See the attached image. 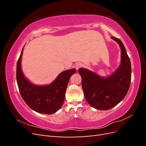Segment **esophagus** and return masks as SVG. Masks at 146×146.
Masks as SVG:
<instances>
[{"mask_svg": "<svg viewBox=\"0 0 146 146\" xmlns=\"http://www.w3.org/2000/svg\"><path fill=\"white\" fill-rule=\"evenodd\" d=\"M83 66V64L82 63H77L76 65V69L78 70V69H80L81 68H82Z\"/></svg>", "mask_w": 146, "mask_h": 146, "instance_id": "34e87169", "label": "esophagus"}]
</instances>
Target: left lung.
I'll use <instances>...</instances> for the list:
<instances>
[{"instance_id":"1","label":"left lung","mask_w":146,"mask_h":146,"mask_svg":"<svg viewBox=\"0 0 146 146\" xmlns=\"http://www.w3.org/2000/svg\"><path fill=\"white\" fill-rule=\"evenodd\" d=\"M111 38L120 46L122 60L111 76L103 78L86 69H78L86 101L91 107L102 110L111 109L124 99L131 83V63L125 48L120 39Z\"/></svg>"}]
</instances>
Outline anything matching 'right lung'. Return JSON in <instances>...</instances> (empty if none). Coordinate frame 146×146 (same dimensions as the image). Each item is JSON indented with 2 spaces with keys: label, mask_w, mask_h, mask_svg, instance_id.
I'll return each mask as SVG.
<instances>
[{
  "label": "right lung",
  "mask_w": 146,
  "mask_h": 146,
  "mask_svg": "<svg viewBox=\"0 0 146 146\" xmlns=\"http://www.w3.org/2000/svg\"><path fill=\"white\" fill-rule=\"evenodd\" d=\"M23 48L16 66V80L21 96L29 107L39 113L51 114L61 108L65 98L70 77L76 72L72 69L61 72L56 80L46 86H37L25 78L22 72L21 61Z\"/></svg>",
  "instance_id": "1"
}]
</instances>
